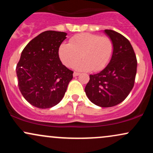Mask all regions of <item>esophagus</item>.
<instances>
[{"label": "esophagus", "instance_id": "1", "mask_svg": "<svg viewBox=\"0 0 153 153\" xmlns=\"http://www.w3.org/2000/svg\"><path fill=\"white\" fill-rule=\"evenodd\" d=\"M79 75H80V73H77V72H74V73H73V76H74V77L78 76Z\"/></svg>", "mask_w": 153, "mask_h": 153}]
</instances>
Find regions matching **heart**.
Returning a JSON list of instances; mask_svg holds the SVG:
<instances>
[{
    "mask_svg": "<svg viewBox=\"0 0 153 153\" xmlns=\"http://www.w3.org/2000/svg\"><path fill=\"white\" fill-rule=\"evenodd\" d=\"M114 42L107 36L82 33L63 43L59 48V57L65 65L73 68L77 65L79 71H100L106 68L114 54Z\"/></svg>",
    "mask_w": 153,
    "mask_h": 153,
    "instance_id": "obj_1",
    "label": "heart"
}]
</instances>
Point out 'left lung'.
Returning <instances> with one entry per match:
<instances>
[{"instance_id":"obj_1","label":"left lung","mask_w":153,"mask_h":153,"mask_svg":"<svg viewBox=\"0 0 153 153\" xmlns=\"http://www.w3.org/2000/svg\"><path fill=\"white\" fill-rule=\"evenodd\" d=\"M104 31L114 42L113 56L102 71L90 75L85 92L94 104L111 107L122 102L132 89L137 61L127 38L110 29Z\"/></svg>"}]
</instances>
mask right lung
<instances>
[{"label":"right lung","instance_id":"1","mask_svg":"<svg viewBox=\"0 0 153 153\" xmlns=\"http://www.w3.org/2000/svg\"><path fill=\"white\" fill-rule=\"evenodd\" d=\"M65 32L46 31L24 47L16 66L19 88L24 99L39 108L54 106L62 99L73 71L62 65L59 48Z\"/></svg>","mask_w":153,"mask_h":153}]
</instances>
